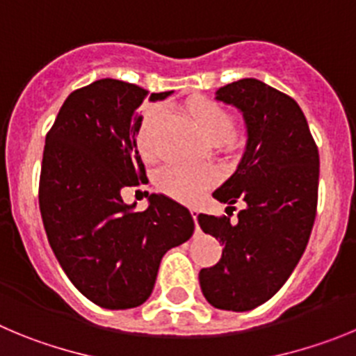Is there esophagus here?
<instances>
[{
    "label": "esophagus",
    "instance_id": "1",
    "mask_svg": "<svg viewBox=\"0 0 356 356\" xmlns=\"http://www.w3.org/2000/svg\"><path fill=\"white\" fill-rule=\"evenodd\" d=\"M190 213H191V216H193V222H195V232H198V230H200V227H198V222H197L198 211H197V209H191Z\"/></svg>",
    "mask_w": 356,
    "mask_h": 356
}]
</instances>
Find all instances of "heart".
Returning a JSON list of instances; mask_svg holds the SVG:
<instances>
[{
    "instance_id": "1",
    "label": "heart",
    "mask_w": 356,
    "mask_h": 356,
    "mask_svg": "<svg viewBox=\"0 0 356 356\" xmlns=\"http://www.w3.org/2000/svg\"><path fill=\"white\" fill-rule=\"evenodd\" d=\"M186 113L190 115L197 129L209 143H227L234 145L236 143V134L234 131V118L222 104L209 101L204 97H195L186 102ZM163 110L159 106H150L143 111L140 118L138 129H136V145H138L140 154L143 159L150 161L156 158L154 142L152 134L158 120L161 118ZM214 181L213 172L209 170H195L188 166L174 165L166 166L165 170L158 175V188L168 197L175 198L179 202L197 200L202 191L207 190Z\"/></svg>"
}]
</instances>
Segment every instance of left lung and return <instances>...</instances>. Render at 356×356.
Listing matches in <instances>:
<instances>
[{
  "instance_id": "obj_1",
  "label": "left lung",
  "mask_w": 356,
  "mask_h": 356,
  "mask_svg": "<svg viewBox=\"0 0 356 356\" xmlns=\"http://www.w3.org/2000/svg\"><path fill=\"white\" fill-rule=\"evenodd\" d=\"M216 99L241 111L248 140L238 170L213 197L246 207L236 223L198 214L200 229L223 245L222 259L198 280L211 305L245 312L268 302L305 252L318 209L319 152L302 108L273 86L239 79Z\"/></svg>"
}]
</instances>
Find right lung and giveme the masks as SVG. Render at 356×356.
Returning a JSON list of instances; mask_svg holds the SVG:
<instances>
[{
    "mask_svg": "<svg viewBox=\"0 0 356 356\" xmlns=\"http://www.w3.org/2000/svg\"><path fill=\"white\" fill-rule=\"evenodd\" d=\"M170 94L99 79L65 99L46 136L38 206L47 241L76 289L104 309L142 305L163 255L195 230L190 211L165 195H150L145 211L120 197L145 175L138 108Z\"/></svg>",
    "mask_w": 356,
    "mask_h": 356,
    "instance_id": "add662e5",
    "label": "right lung"
}]
</instances>
